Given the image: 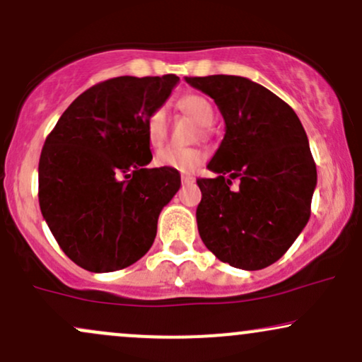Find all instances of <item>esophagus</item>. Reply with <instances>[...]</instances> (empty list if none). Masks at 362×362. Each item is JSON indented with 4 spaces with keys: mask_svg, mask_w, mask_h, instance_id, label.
Masks as SVG:
<instances>
[{
    "mask_svg": "<svg viewBox=\"0 0 362 362\" xmlns=\"http://www.w3.org/2000/svg\"><path fill=\"white\" fill-rule=\"evenodd\" d=\"M181 181L182 185H191V182H194V177L191 174H181Z\"/></svg>",
    "mask_w": 362,
    "mask_h": 362,
    "instance_id": "34e87169",
    "label": "esophagus"
}]
</instances>
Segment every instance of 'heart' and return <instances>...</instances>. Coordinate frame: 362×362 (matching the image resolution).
<instances>
[{"mask_svg":"<svg viewBox=\"0 0 362 362\" xmlns=\"http://www.w3.org/2000/svg\"><path fill=\"white\" fill-rule=\"evenodd\" d=\"M176 106L180 108L186 117L194 120L198 125H202V132L205 134L206 127L211 125L215 117L214 105L210 100L198 93H188L182 95L180 100L176 101ZM146 132L148 144L152 147H160L165 139V112L163 108H157L148 115L146 122ZM205 159V154L197 147H164L157 152L154 157V163L159 168H169L176 169L180 173H191L198 168L199 164Z\"/></svg>","mask_w":362,"mask_h":362,"instance_id":"obj_1","label":"heart"}]
</instances>
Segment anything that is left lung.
Here are the masks:
<instances>
[{
	"mask_svg": "<svg viewBox=\"0 0 362 362\" xmlns=\"http://www.w3.org/2000/svg\"><path fill=\"white\" fill-rule=\"evenodd\" d=\"M214 98L225 135L199 177L197 208L203 244L222 262L245 271L271 266L310 218L317 168L300 118L269 89L240 76L185 78ZM239 177L240 188H230Z\"/></svg>",
	"mask_w": 362,
	"mask_h": 362,
	"instance_id": "obj_1",
	"label": "left lung"
}]
</instances>
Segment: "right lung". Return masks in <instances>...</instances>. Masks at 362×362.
<instances>
[{"label": "right lung", "instance_id": "add662e5", "mask_svg": "<svg viewBox=\"0 0 362 362\" xmlns=\"http://www.w3.org/2000/svg\"><path fill=\"white\" fill-rule=\"evenodd\" d=\"M180 78L120 76L95 84L62 113L38 163V203L72 262L112 273L146 256L160 210L181 186L176 169H148L146 122Z\"/></svg>", "mask_w": 362, "mask_h": 362}]
</instances>
